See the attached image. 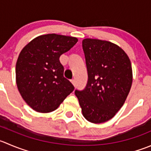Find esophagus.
I'll use <instances>...</instances> for the list:
<instances>
[{
  "label": "esophagus",
  "instance_id": "obj_1",
  "mask_svg": "<svg viewBox=\"0 0 151 151\" xmlns=\"http://www.w3.org/2000/svg\"><path fill=\"white\" fill-rule=\"evenodd\" d=\"M70 81H71V83H72V85H74H74H75V80H73V79H72V80H70Z\"/></svg>",
  "mask_w": 151,
  "mask_h": 151
}]
</instances>
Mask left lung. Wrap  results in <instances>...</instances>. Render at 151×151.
I'll use <instances>...</instances> for the list:
<instances>
[{"label": "left lung", "mask_w": 151, "mask_h": 151, "mask_svg": "<svg viewBox=\"0 0 151 151\" xmlns=\"http://www.w3.org/2000/svg\"><path fill=\"white\" fill-rule=\"evenodd\" d=\"M83 49L88 80L84 90H76L75 94L83 116L102 123L125 103L133 81L131 63L122 48L106 40L84 39Z\"/></svg>", "instance_id": "left-lung-1"}]
</instances>
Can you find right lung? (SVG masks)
Masks as SVG:
<instances>
[{"instance_id":"1","label":"right lung","mask_w":151,"mask_h":151,"mask_svg":"<svg viewBox=\"0 0 151 151\" xmlns=\"http://www.w3.org/2000/svg\"><path fill=\"white\" fill-rule=\"evenodd\" d=\"M77 41L74 37L48 34L35 37L21 50L16 63V84L33 110L52 112L74 91V86L63 77L59 59Z\"/></svg>"}]
</instances>
